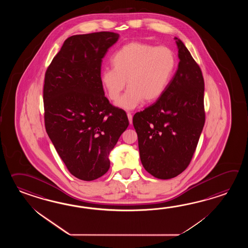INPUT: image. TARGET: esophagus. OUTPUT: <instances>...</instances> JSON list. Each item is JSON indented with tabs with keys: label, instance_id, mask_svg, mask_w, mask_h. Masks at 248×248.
<instances>
[{
	"label": "esophagus",
	"instance_id": "1",
	"mask_svg": "<svg viewBox=\"0 0 248 248\" xmlns=\"http://www.w3.org/2000/svg\"><path fill=\"white\" fill-rule=\"evenodd\" d=\"M126 115H127V118H128V121H129V123L132 124V114L130 112H127L126 113Z\"/></svg>",
	"mask_w": 248,
	"mask_h": 248
}]
</instances>
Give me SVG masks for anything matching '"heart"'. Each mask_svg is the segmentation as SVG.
Here are the masks:
<instances>
[{"label": "heart", "instance_id": "obj_1", "mask_svg": "<svg viewBox=\"0 0 248 248\" xmlns=\"http://www.w3.org/2000/svg\"><path fill=\"white\" fill-rule=\"evenodd\" d=\"M111 62L112 69L102 71L101 82L108 97L115 102L126 80L129 88L117 105L131 110L142 101L152 103L163 95L173 77L176 59L169 47L132 42L116 51Z\"/></svg>", "mask_w": 248, "mask_h": 248}]
</instances>
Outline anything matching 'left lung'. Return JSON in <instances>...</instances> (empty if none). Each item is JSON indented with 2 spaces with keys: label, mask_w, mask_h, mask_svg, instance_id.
I'll return each mask as SVG.
<instances>
[{
  "label": "left lung",
  "mask_w": 248,
  "mask_h": 248,
  "mask_svg": "<svg viewBox=\"0 0 248 248\" xmlns=\"http://www.w3.org/2000/svg\"><path fill=\"white\" fill-rule=\"evenodd\" d=\"M176 40L178 68L153 105L133 117L142 166L158 179H170L190 163L205 124L204 79L184 42Z\"/></svg>",
  "instance_id": "left-lung-1"
}]
</instances>
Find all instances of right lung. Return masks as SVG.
I'll return each mask as SVG.
<instances>
[{
    "instance_id": "right-lung-1",
    "label": "right lung",
    "mask_w": 248,
    "mask_h": 248,
    "mask_svg": "<svg viewBox=\"0 0 248 248\" xmlns=\"http://www.w3.org/2000/svg\"><path fill=\"white\" fill-rule=\"evenodd\" d=\"M116 32L67 38L48 65L43 86L47 136L69 172L93 181L110 168L109 154L129 125L126 112L105 96L102 58Z\"/></svg>"
}]
</instances>
